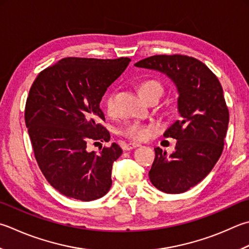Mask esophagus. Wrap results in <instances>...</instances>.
I'll list each match as a JSON object with an SVG mask.
<instances>
[{"mask_svg": "<svg viewBox=\"0 0 249 249\" xmlns=\"http://www.w3.org/2000/svg\"><path fill=\"white\" fill-rule=\"evenodd\" d=\"M138 147H140V144L139 143H135V142H129V143H127V144H125V147H124V150H133V149H135V148H138Z\"/></svg>", "mask_w": 249, "mask_h": 249, "instance_id": "obj_1", "label": "esophagus"}]
</instances>
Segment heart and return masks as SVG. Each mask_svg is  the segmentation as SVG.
Listing matches in <instances>:
<instances>
[{"mask_svg":"<svg viewBox=\"0 0 249 249\" xmlns=\"http://www.w3.org/2000/svg\"><path fill=\"white\" fill-rule=\"evenodd\" d=\"M138 91L140 96L145 97L150 94H153V92H160L162 94V86L159 82L154 80H148L142 83H140L138 86ZM113 100L114 96L113 94H109L106 97L105 99V105L107 111L111 113L113 111ZM151 133V126L144 125L138 123V122H133V123H129L125 126V127L122 129V134H123L125 137L133 140H144L149 137Z\"/></svg>","mask_w":249,"mask_h":249,"instance_id":"heart-1","label":"heart"}]
</instances>
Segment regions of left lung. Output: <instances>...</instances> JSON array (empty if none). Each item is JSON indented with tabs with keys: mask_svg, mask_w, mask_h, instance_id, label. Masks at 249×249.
Wrapping results in <instances>:
<instances>
[{
	"mask_svg": "<svg viewBox=\"0 0 249 249\" xmlns=\"http://www.w3.org/2000/svg\"><path fill=\"white\" fill-rule=\"evenodd\" d=\"M135 66L163 73L176 86L180 119L164 133L177 140L176 147L172 154L154 148L149 177L160 191L186 192L212 172L222 153L229 110L221 84L203 62L188 56H152Z\"/></svg>",
	"mask_w": 249,
	"mask_h": 249,
	"instance_id": "8db88e82",
	"label": "left lung"
}]
</instances>
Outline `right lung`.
Segmentation results:
<instances>
[{"label":"right lung","instance_id":"1","mask_svg":"<svg viewBox=\"0 0 249 249\" xmlns=\"http://www.w3.org/2000/svg\"><path fill=\"white\" fill-rule=\"evenodd\" d=\"M129 58H65L38 73L24 111L36 162L47 181L63 196L89 202L111 188L116 143L99 153L87 150L89 140L109 141L100 101L125 71Z\"/></svg>","mask_w":249,"mask_h":249}]
</instances>
